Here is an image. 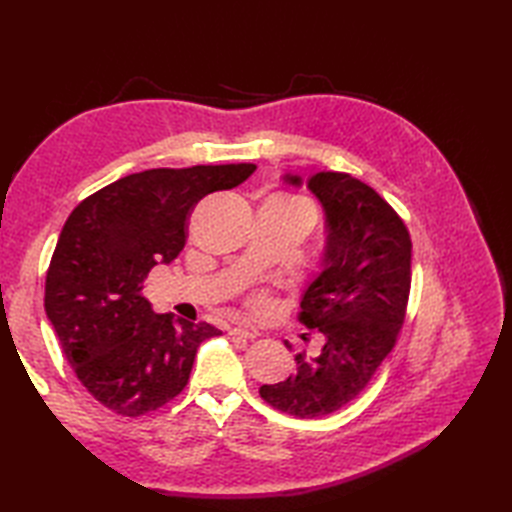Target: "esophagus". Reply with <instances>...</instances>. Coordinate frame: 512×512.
I'll return each mask as SVG.
<instances>
[{
  "label": "esophagus",
  "mask_w": 512,
  "mask_h": 512,
  "mask_svg": "<svg viewBox=\"0 0 512 512\" xmlns=\"http://www.w3.org/2000/svg\"><path fill=\"white\" fill-rule=\"evenodd\" d=\"M231 334L233 336H244V339H257L259 332L255 328H244V325H235V328H231Z\"/></svg>",
  "instance_id": "esophagus-1"
}]
</instances>
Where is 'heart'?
Returning a JSON list of instances; mask_svg holds the SVG:
<instances>
[{"instance_id":"heart-1","label":"heart","mask_w":512,"mask_h":512,"mask_svg":"<svg viewBox=\"0 0 512 512\" xmlns=\"http://www.w3.org/2000/svg\"><path fill=\"white\" fill-rule=\"evenodd\" d=\"M266 306V301L264 299H257V308H264Z\"/></svg>"}]
</instances>
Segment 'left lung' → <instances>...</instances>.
Listing matches in <instances>:
<instances>
[{"mask_svg":"<svg viewBox=\"0 0 512 512\" xmlns=\"http://www.w3.org/2000/svg\"><path fill=\"white\" fill-rule=\"evenodd\" d=\"M321 202V270L303 290L299 321L323 334L319 354H299L297 369L259 394L297 418H321L367 387L405 321L411 286V239L396 211L347 173L319 171L303 182L281 176ZM290 347L288 341H284Z\"/></svg>","mask_w":512,"mask_h":512,"instance_id":"1","label":"left lung"}]
</instances>
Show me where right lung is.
I'll use <instances>...</instances> for the list:
<instances>
[{"label": "right lung", "mask_w": 512, "mask_h": 512, "mask_svg": "<svg viewBox=\"0 0 512 512\" xmlns=\"http://www.w3.org/2000/svg\"><path fill=\"white\" fill-rule=\"evenodd\" d=\"M255 165L132 173L70 213L46 275V314L83 387L118 416L156 411L184 389L209 323L156 314L140 295L171 264L204 195L242 184Z\"/></svg>", "instance_id": "add662e5"}]
</instances>
